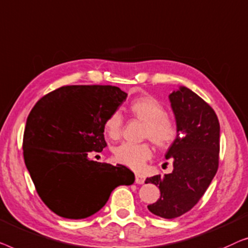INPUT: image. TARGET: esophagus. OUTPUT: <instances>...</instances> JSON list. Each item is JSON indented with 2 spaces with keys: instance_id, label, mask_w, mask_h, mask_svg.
<instances>
[{
  "instance_id": "esophagus-1",
  "label": "esophagus",
  "mask_w": 248,
  "mask_h": 248,
  "mask_svg": "<svg viewBox=\"0 0 248 248\" xmlns=\"http://www.w3.org/2000/svg\"><path fill=\"white\" fill-rule=\"evenodd\" d=\"M145 175L144 174H140V173H136L135 174V181H136V183L137 184H144V182H145Z\"/></svg>"
}]
</instances>
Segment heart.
I'll return each mask as SVG.
<instances>
[{"instance_id": "b5f03b06", "label": "heart", "mask_w": 248, "mask_h": 248, "mask_svg": "<svg viewBox=\"0 0 248 248\" xmlns=\"http://www.w3.org/2000/svg\"><path fill=\"white\" fill-rule=\"evenodd\" d=\"M128 111L132 117L145 123L142 135L149 138L158 147H167L177 137V124L172 117L167 116L165 107L156 97L144 94L131 100ZM123 127V117L119 112L111 113L104 121V132L108 137H119ZM114 159L131 169L138 170L152 156L148 144L124 142L114 149Z\"/></svg>"}]
</instances>
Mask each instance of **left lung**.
Instances as JSON below:
<instances>
[{
	"instance_id": "8db88e82",
	"label": "left lung",
	"mask_w": 248,
	"mask_h": 248,
	"mask_svg": "<svg viewBox=\"0 0 248 248\" xmlns=\"http://www.w3.org/2000/svg\"><path fill=\"white\" fill-rule=\"evenodd\" d=\"M169 99L177 124V137L165 155L173 160V172L147 177L145 183L160 191L148 210L173 219L198 203L217 173L220 125L214 109L186 86L173 91Z\"/></svg>"
}]
</instances>
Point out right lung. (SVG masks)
Instances as JSON below:
<instances>
[{
	"label": "right lung",
	"mask_w": 248,
	"mask_h": 248,
	"mask_svg": "<svg viewBox=\"0 0 248 248\" xmlns=\"http://www.w3.org/2000/svg\"><path fill=\"white\" fill-rule=\"evenodd\" d=\"M128 94L111 85L62 86L46 94L28 116L23 157L45 204L67 219H84L103 208L135 174L124 165L89 158L107 146L104 121Z\"/></svg>",
	"instance_id": "obj_1"
}]
</instances>
